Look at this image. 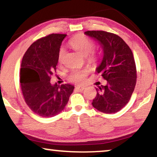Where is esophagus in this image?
I'll return each instance as SVG.
<instances>
[{
	"label": "esophagus",
	"mask_w": 157,
	"mask_h": 157,
	"mask_svg": "<svg viewBox=\"0 0 157 157\" xmlns=\"http://www.w3.org/2000/svg\"><path fill=\"white\" fill-rule=\"evenodd\" d=\"M85 87H84V86H79V85L75 86V90H78V91H79V92L83 91V90H85Z\"/></svg>",
	"instance_id": "1"
}]
</instances>
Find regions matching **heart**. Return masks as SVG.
I'll use <instances>...</instances> for the list:
<instances>
[{"label": "heart", "mask_w": 157, "mask_h": 157, "mask_svg": "<svg viewBox=\"0 0 157 157\" xmlns=\"http://www.w3.org/2000/svg\"><path fill=\"white\" fill-rule=\"evenodd\" d=\"M69 44L71 47L84 56L87 57L90 63H94L98 60V55L94 50V43L91 39L83 34H79L70 40ZM65 55V48L61 47L58 51V61L61 63ZM90 70L88 68L74 70L69 75V79L76 83H83L85 81Z\"/></svg>", "instance_id": "b5f03b06"}]
</instances>
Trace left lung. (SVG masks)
<instances>
[{
  "mask_svg": "<svg viewBox=\"0 0 157 157\" xmlns=\"http://www.w3.org/2000/svg\"><path fill=\"white\" fill-rule=\"evenodd\" d=\"M85 34L98 40L103 49V58L97 73L107 80L96 88L92 106L106 114L117 112L131 98L136 82V68L132 50L117 35L103 30H88Z\"/></svg>",
  "mask_w": 157,
  "mask_h": 157,
  "instance_id": "left-lung-1",
  "label": "left lung"
}]
</instances>
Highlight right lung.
<instances>
[{
	"label": "right lung",
	"instance_id": "1",
	"mask_svg": "<svg viewBox=\"0 0 157 157\" xmlns=\"http://www.w3.org/2000/svg\"><path fill=\"white\" fill-rule=\"evenodd\" d=\"M66 35L52 33L37 40L22 59L20 82L24 100L35 114L43 117H51L63 111L74 90L69 84H50Z\"/></svg>",
	"mask_w": 157,
	"mask_h": 157
}]
</instances>
